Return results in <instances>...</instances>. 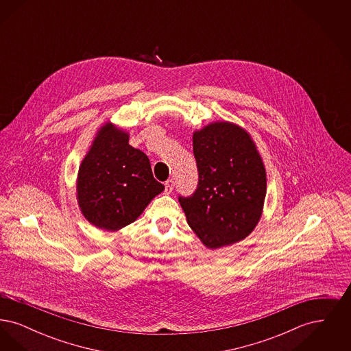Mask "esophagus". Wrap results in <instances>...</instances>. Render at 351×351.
Listing matches in <instances>:
<instances>
[{
    "label": "esophagus",
    "instance_id": "1",
    "mask_svg": "<svg viewBox=\"0 0 351 351\" xmlns=\"http://www.w3.org/2000/svg\"><path fill=\"white\" fill-rule=\"evenodd\" d=\"M165 186H166V193H171L173 191V186H175L173 179H168L167 182L165 183Z\"/></svg>",
    "mask_w": 351,
    "mask_h": 351
}]
</instances>
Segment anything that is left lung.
I'll use <instances>...</instances> for the list:
<instances>
[{"label":"left lung","mask_w":351,"mask_h":351,"mask_svg":"<svg viewBox=\"0 0 351 351\" xmlns=\"http://www.w3.org/2000/svg\"><path fill=\"white\" fill-rule=\"evenodd\" d=\"M199 183L179 196L191 229L208 249L246 238L262 216L266 169L250 135L230 122H215L193 133Z\"/></svg>","instance_id":"8db88e82"}]
</instances>
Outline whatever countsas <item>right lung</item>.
<instances>
[{
    "instance_id": "1",
    "label": "right lung",
    "mask_w": 351,
    "mask_h": 351,
    "mask_svg": "<svg viewBox=\"0 0 351 351\" xmlns=\"http://www.w3.org/2000/svg\"><path fill=\"white\" fill-rule=\"evenodd\" d=\"M163 189L147 155L129 145V134L105 123L79 168L77 201L84 217L104 230H119Z\"/></svg>"
}]
</instances>
